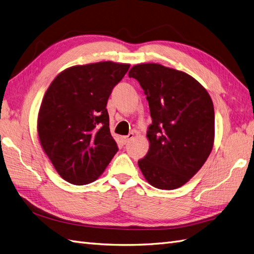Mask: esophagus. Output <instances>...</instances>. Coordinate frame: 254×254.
Wrapping results in <instances>:
<instances>
[{
	"label": "esophagus",
	"instance_id": "34e87169",
	"mask_svg": "<svg viewBox=\"0 0 254 254\" xmlns=\"http://www.w3.org/2000/svg\"><path fill=\"white\" fill-rule=\"evenodd\" d=\"M133 133L132 132H130L128 135H126V136H123L122 138V141H123V143L124 144H126V143H128L130 140H132L133 139Z\"/></svg>",
	"mask_w": 254,
	"mask_h": 254
}]
</instances>
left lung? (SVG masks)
<instances>
[{"label":"left lung","instance_id":"left-lung-1","mask_svg":"<svg viewBox=\"0 0 254 254\" xmlns=\"http://www.w3.org/2000/svg\"><path fill=\"white\" fill-rule=\"evenodd\" d=\"M128 76L143 88L153 120L148 152L138 161L141 172L155 188H180L198 172L214 146L210 96L190 74L161 64H136Z\"/></svg>","mask_w":254,"mask_h":254}]
</instances>
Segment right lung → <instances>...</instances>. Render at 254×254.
Here are the masks:
<instances>
[{"instance_id": "obj_1", "label": "right lung", "mask_w": 254, "mask_h": 254, "mask_svg": "<svg viewBox=\"0 0 254 254\" xmlns=\"http://www.w3.org/2000/svg\"><path fill=\"white\" fill-rule=\"evenodd\" d=\"M129 67L111 61L71 66L48 87L38 112V138L66 182L86 185L96 181L118 152L107 102Z\"/></svg>"}]
</instances>
